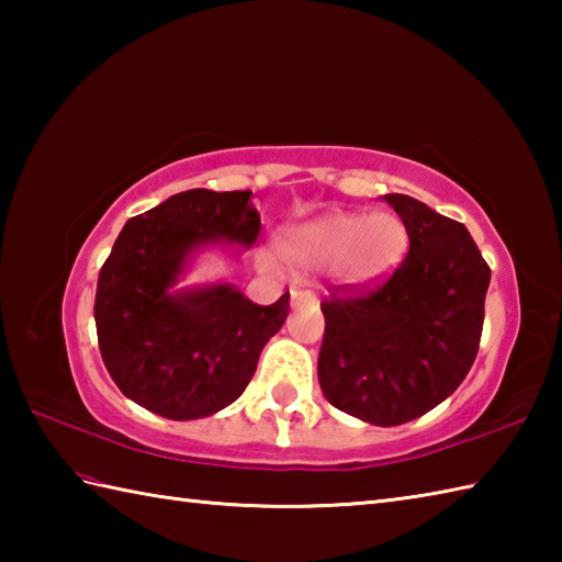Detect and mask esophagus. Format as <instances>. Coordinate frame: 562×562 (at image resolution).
<instances>
[{
	"instance_id": "1",
	"label": "esophagus",
	"mask_w": 562,
	"mask_h": 562,
	"mask_svg": "<svg viewBox=\"0 0 562 562\" xmlns=\"http://www.w3.org/2000/svg\"><path fill=\"white\" fill-rule=\"evenodd\" d=\"M308 296V292H302V290H292V306H296V304H302L304 300Z\"/></svg>"
}]
</instances>
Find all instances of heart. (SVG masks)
Instances as JSON below:
<instances>
[{
	"label": "heart",
	"instance_id": "obj_1",
	"mask_svg": "<svg viewBox=\"0 0 562 562\" xmlns=\"http://www.w3.org/2000/svg\"><path fill=\"white\" fill-rule=\"evenodd\" d=\"M408 248V234L389 212H330L316 220L292 224L280 234V254L294 268H326L340 288H367L386 280ZM258 266L278 274L282 262L260 254Z\"/></svg>",
	"mask_w": 562,
	"mask_h": 562
}]
</instances>
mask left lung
Wrapping results in <instances>:
<instances>
[{"instance_id": "obj_1", "label": "left lung", "mask_w": 562, "mask_h": 562, "mask_svg": "<svg viewBox=\"0 0 562 562\" xmlns=\"http://www.w3.org/2000/svg\"><path fill=\"white\" fill-rule=\"evenodd\" d=\"M411 238L376 290L336 288L321 304L318 384L330 405L379 427L411 423L449 398L479 355L491 268L461 222L391 193Z\"/></svg>"}]
</instances>
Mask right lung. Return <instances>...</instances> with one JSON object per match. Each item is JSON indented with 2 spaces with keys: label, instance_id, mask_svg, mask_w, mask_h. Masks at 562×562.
<instances>
[{
  "label": "right lung",
  "instance_id": "add662e5",
  "mask_svg": "<svg viewBox=\"0 0 562 562\" xmlns=\"http://www.w3.org/2000/svg\"><path fill=\"white\" fill-rule=\"evenodd\" d=\"M260 214L250 190L193 188L127 220L99 272V348L130 401L169 420H198L234 403L266 342L290 312V294L258 306L229 282L190 284L207 248H250Z\"/></svg>",
  "mask_w": 562,
  "mask_h": 562
}]
</instances>
